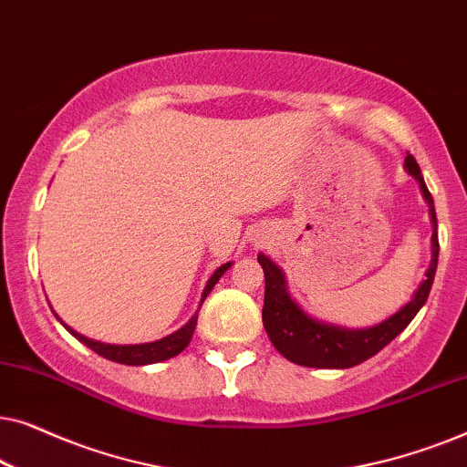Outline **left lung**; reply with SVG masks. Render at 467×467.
<instances>
[{
  "instance_id": "8db88e82",
  "label": "left lung",
  "mask_w": 467,
  "mask_h": 467,
  "mask_svg": "<svg viewBox=\"0 0 467 467\" xmlns=\"http://www.w3.org/2000/svg\"><path fill=\"white\" fill-rule=\"evenodd\" d=\"M404 168L414 181L419 182L420 193H423L431 216V261L425 270V280L414 291L410 302H406L398 312L387 317L385 321L369 325V327L353 329L340 327V325L318 321L310 317L296 299L291 297L289 286H286L285 272L274 264L264 253L257 254L259 265L265 274V299H264V327L267 331L274 347L286 359L306 368H323V369H347L368 361L379 350L387 347L393 337L404 331L417 312L423 308L430 296L433 276L438 267V221L436 208H433V197L427 191V184L420 174L419 163L412 155L404 159Z\"/></svg>"
}]
</instances>
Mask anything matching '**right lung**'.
Segmentation results:
<instances>
[{
  "instance_id": "add662e5",
  "label": "right lung",
  "mask_w": 467,
  "mask_h": 467,
  "mask_svg": "<svg viewBox=\"0 0 467 467\" xmlns=\"http://www.w3.org/2000/svg\"><path fill=\"white\" fill-rule=\"evenodd\" d=\"M229 267H232V261H227V264L216 267V272L208 278V283H206V286H203V293H202L200 308H202L203 299L208 297V293L214 289V285L219 283V278L229 270ZM197 312H200V310H197ZM197 312L189 318L187 323L182 325L181 329H176L174 334L165 336V337H161V340L144 342V344H106V342L91 340V337H87V336L78 334V331H74L72 327H69V325L63 323L59 317H57V318H59L63 327H66L69 334L76 337V340H80L82 344H85V347H88L91 350H95L98 355L104 357V359L123 363V366H150V363L171 359V357L182 353V350L189 347L191 337H193L195 325H197Z\"/></svg>"
}]
</instances>
